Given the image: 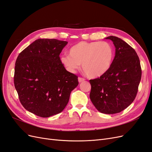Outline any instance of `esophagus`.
<instances>
[{"instance_id":"obj_1","label":"esophagus","mask_w":152,"mask_h":152,"mask_svg":"<svg viewBox=\"0 0 152 152\" xmlns=\"http://www.w3.org/2000/svg\"><path fill=\"white\" fill-rule=\"evenodd\" d=\"M84 80H85V79H84V78H81V77H79V78H78V81H79V83H80V82H84Z\"/></svg>"}]
</instances>
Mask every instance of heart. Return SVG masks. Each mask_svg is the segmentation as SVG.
<instances>
[{
  "label": "heart",
  "mask_w": 152,
  "mask_h": 152,
  "mask_svg": "<svg viewBox=\"0 0 152 152\" xmlns=\"http://www.w3.org/2000/svg\"><path fill=\"white\" fill-rule=\"evenodd\" d=\"M70 54L60 58L61 63L67 70L75 73L82 64L86 74L91 78H97L107 73L112 66L114 50L110 43L82 41L70 49Z\"/></svg>",
  "instance_id": "b5f03b06"
}]
</instances>
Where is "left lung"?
I'll return each mask as SVG.
<instances>
[{"label": "left lung", "instance_id": "1", "mask_svg": "<svg viewBox=\"0 0 152 152\" xmlns=\"http://www.w3.org/2000/svg\"><path fill=\"white\" fill-rule=\"evenodd\" d=\"M115 48V56L108 71L90 80V99L101 113L122 112L134 100L141 78V68L135 50L122 39L109 36Z\"/></svg>", "mask_w": 152, "mask_h": 152}]
</instances>
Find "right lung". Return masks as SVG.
Returning <instances> with one entry per match:
<instances>
[{"label": "right lung", "instance_id": "add662e5", "mask_svg": "<svg viewBox=\"0 0 152 152\" xmlns=\"http://www.w3.org/2000/svg\"><path fill=\"white\" fill-rule=\"evenodd\" d=\"M68 44L57 39H39L17 58L14 83L21 104L40 117H49L66 107L78 77L68 72L59 54Z\"/></svg>", "mask_w": 152, "mask_h": 152}]
</instances>
